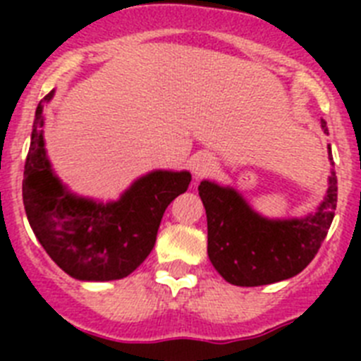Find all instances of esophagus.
I'll list each match as a JSON object with an SVG mask.
<instances>
[{
	"mask_svg": "<svg viewBox=\"0 0 361 361\" xmlns=\"http://www.w3.org/2000/svg\"><path fill=\"white\" fill-rule=\"evenodd\" d=\"M213 170H215V157H213L212 153H197L193 161H191V171H193L197 178L206 177Z\"/></svg>",
	"mask_w": 361,
	"mask_h": 361,
	"instance_id": "1",
	"label": "esophagus"
}]
</instances>
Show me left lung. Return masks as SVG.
I'll return each instance as SVG.
<instances>
[{
    "mask_svg": "<svg viewBox=\"0 0 361 361\" xmlns=\"http://www.w3.org/2000/svg\"><path fill=\"white\" fill-rule=\"evenodd\" d=\"M324 133H329L322 121ZM329 161L334 166L329 146ZM336 173L314 213L267 219L251 208L240 191L204 178L199 186L208 216V257L226 282L242 288L293 279L320 250L336 209Z\"/></svg>",
    "mask_w": 361,
    "mask_h": 361,
    "instance_id": "left-lung-1",
    "label": "left lung"
}]
</instances>
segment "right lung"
I'll return each instance as SVG.
<instances>
[{
  "mask_svg": "<svg viewBox=\"0 0 361 361\" xmlns=\"http://www.w3.org/2000/svg\"><path fill=\"white\" fill-rule=\"evenodd\" d=\"M37 104L23 173V204L32 231L54 262L75 280L128 276L155 245L171 200L188 190L190 171L153 170L135 178L117 200L81 197L61 183L44 148V104Z\"/></svg>",
  "mask_w": 361,
  "mask_h": 361,
  "instance_id": "1",
  "label": "right lung"
}]
</instances>
